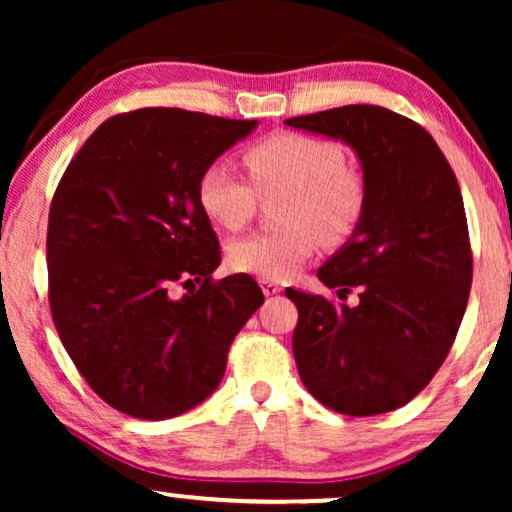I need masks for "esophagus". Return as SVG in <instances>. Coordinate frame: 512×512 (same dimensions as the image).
I'll return each instance as SVG.
<instances>
[{
  "instance_id": "obj_1",
  "label": "esophagus",
  "mask_w": 512,
  "mask_h": 512,
  "mask_svg": "<svg viewBox=\"0 0 512 512\" xmlns=\"http://www.w3.org/2000/svg\"><path fill=\"white\" fill-rule=\"evenodd\" d=\"M261 289H263V293L265 296H277V293H282L284 289H282V284L279 282H270V279H261Z\"/></svg>"
}]
</instances>
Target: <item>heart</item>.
Wrapping results in <instances>:
<instances>
[{
  "label": "heart",
  "mask_w": 512,
  "mask_h": 512,
  "mask_svg": "<svg viewBox=\"0 0 512 512\" xmlns=\"http://www.w3.org/2000/svg\"><path fill=\"white\" fill-rule=\"evenodd\" d=\"M251 180L226 160H214L198 179L200 209L216 226L240 230L256 209V191H289L279 233H256L228 247L230 268L279 282L317 256L319 242H342L359 226L366 188L328 139L282 132L244 153Z\"/></svg>",
  "instance_id": "heart-1"
}]
</instances>
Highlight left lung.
Wrapping results in <instances>:
<instances>
[{
  "instance_id": "left-lung-1",
  "label": "left lung",
  "mask_w": 512,
  "mask_h": 512,
  "mask_svg": "<svg viewBox=\"0 0 512 512\" xmlns=\"http://www.w3.org/2000/svg\"><path fill=\"white\" fill-rule=\"evenodd\" d=\"M284 123L347 144L366 188L359 226L317 270L338 298L356 286L359 303L286 289L300 380L342 415L391 412L443 366L466 312L473 258L457 177L422 125L375 104Z\"/></svg>"
}]
</instances>
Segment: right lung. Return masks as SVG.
I'll return each instance as SVG.
<instances>
[{"label": "right lung", "mask_w": 512, "mask_h": 512, "mask_svg": "<svg viewBox=\"0 0 512 512\" xmlns=\"http://www.w3.org/2000/svg\"><path fill=\"white\" fill-rule=\"evenodd\" d=\"M258 121L156 107L104 121L48 214V300L93 391L137 419H170L214 394L228 347L263 305L254 277L212 282L221 249L200 209L202 170ZM177 283L189 291L171 293Z\"/></svg>", "instance_id": "add662e5"}]
</instances>
